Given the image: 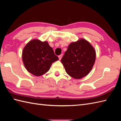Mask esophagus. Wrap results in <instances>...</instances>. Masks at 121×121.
<instances>
[{"label": "esophagus", "mask_w": 121, "mask_h": 121, "mask_svg": "<svg viewBox=\"0 0 121 121\" xmlns=\"http://www.w3.org/2000/svg\"><path fill=\"white\" fill-rule=\"evenodd\" d=\"M62 56H63V55H62V54H61V55H60V56H58V57H59V60H61V59H62Z\"/></svg>", "instance_id": "34e87169"}]
</instances>
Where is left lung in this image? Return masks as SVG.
Wrapping results in <instances>:
<instances>
[{
	"label": "left lung",
	"mask_w": 121,
	"mask_h": 121,
	"mask_svg": "<svg viewBox=\"0 0 121 121\" xmlns=\"http://www.w3.org/2000/svg\"><path fill=\"white\" fill-rule=\"evenodd\" d=\"M96 56V50L91 43L80 38L70 43L61 61L69 75L81 79L91 71Z\"/></svg>",
	"instance_id": "left-lung-1"
}]
</instances>
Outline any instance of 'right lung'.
<instances>
[{"instance_id":"add662e5","label":"right lung","mask_w":121,"mask_h":121,"mask_svg":"<svg viewBox=\"0 0 121 121\" xmlns=\"http://www.w3.org/2000/svg\"><path fill=\"white\" fill-rule=\"evenodd\" d=\"M22 56L25 69L36 76L47 73L52 63L59 60L47 41L38 39L28 42L23 49Z\"/></svg>"}]
</instances>
